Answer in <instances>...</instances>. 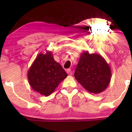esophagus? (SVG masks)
Listing matches in <instances>:
<instances>
[{
    "instance_id": "1",
    "label": "esophagus",
    "mask_w": 132,
    "mask_h": 132,
    "mask_svg": "<svg viewBox=\"0 0 132 132\" xmlns=\"http://www.w3.org/2000/svg\"><path fill=\"white\" fill-rule=\"evenodd\" d=\"M66 72H67V73L68 74V75H72V71H71V69H67V71H66Z\"/></svg>"
}]
</instances>
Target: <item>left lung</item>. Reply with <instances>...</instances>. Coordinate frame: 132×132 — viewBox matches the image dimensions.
Listing matches in <instances>:
<instances>
[{
  "instance_id": "left-lung-1",
  "label": "left lung",
  "mask_w": 132,
  "mask_h": 132,
  "mask_svg": "<svg viewBox=\"0 0 132 132\" xmlns=\"http://www.w3.org/2000/svg\"><path fill=\"white\" fill-rule=\"evenodd\" d=\"M111 75L110 66L101 54L86 51L81 54L75 78L86 90L99 94L109 86Z\"/></svg>"
}]
</instances>
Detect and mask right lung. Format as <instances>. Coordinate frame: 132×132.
Listing matches in <instances>:
<instances>
[{"instance_id":"1","label":"right lung","mask_w":132,"mask_h":132,"mask_svg":"<svg viewBox=\"0 0 132 132\" xmlns=\"http://www.w3.org/2000/svg\"><path fill=\"white\" fill-rule=\"evenodd\" d=\"M67 76L61 65L54 60L52 53L49 51L38 54L27 73L31 88L45 96L52 94Z\"/></svg>"}]
</instances>
